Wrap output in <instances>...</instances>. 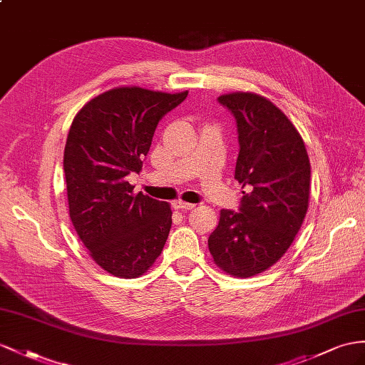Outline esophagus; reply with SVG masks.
Returning <instances> with one entry per match:
<instances>
[{"label":"esophagus","instance_id":"obj_1","mask_svg":"<svg viewBox=\"0 0 365 365\" xmlns=\"http://www.w3.org/2000/svg\"><path fill=\"white\" fill-rule=\"evenodd\" d=\"M174 207L179 208V210H183V211H190V210L195 208V205L194 203H188V202H183V200H177L174 203Z\"/></svg>","mask_w":365,"mask_h":365}]
</instances>
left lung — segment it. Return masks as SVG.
Segmentation results:
<instances>
[{
    "label": "left lung",
    "mask_w": 365,
    "mask_h": 365,
    "mask_svg": "<svg viewBox=\"0 0 365 365\" xmlns=\"http://www.w3.org/2000/svg\"><path fill=\"white\" fill-rule=\"evenodd\" d=\"M217 100L236 118L235 179L245 191L239 211H220L208 248L223 272L250 277L274 265L301 230L310 197V160L294 125L265 97L232 92Z\"/></svg>",
    "instance_id": "1"
}]
</instances>
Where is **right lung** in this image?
<instances>
[{
  "label": "right lung",
  "instance_id": "obj_1",
  "mask_svg": "<svg viewBox=\"0 0 365 365\" xmlns=\"http://www.w3.org/2000/svg\"><path fill=\"white\" fill-rule=\"evenodd\" d=\"M186 96L115 88L72 121L63 158L69 216L89 256L112 276L146 273L170 235V205L134 194L128 175L142 171L158 121Z\"/></svg>",
  "mask_w": 365,
  "mask_h": 365
}]
</instances>
